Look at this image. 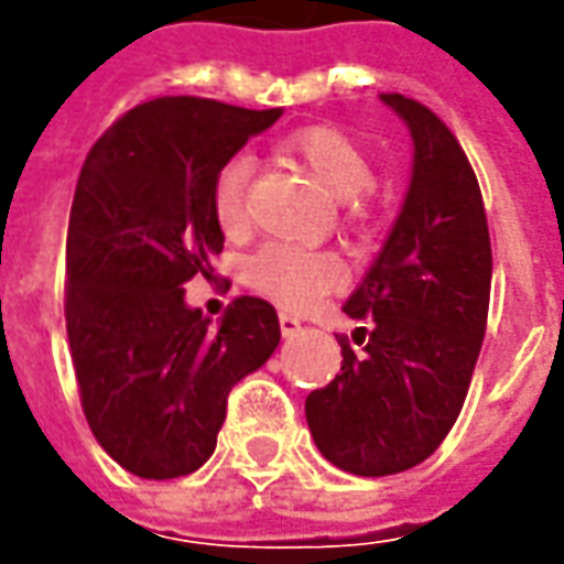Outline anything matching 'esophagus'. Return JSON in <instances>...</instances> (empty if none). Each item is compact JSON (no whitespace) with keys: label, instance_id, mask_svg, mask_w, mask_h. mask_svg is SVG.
Returning <instances> with one entry per match:
<instances>
[{"label":"esophagus","instance_id":"34e87169","mask_svg":"<svg viewBox=\"0 0 564 564\" xmlns=\"http://www.w3.org/2000/svg\"><path fill=\"white\" fill-rule=\"evenodd\" d=\"M302 329V323L293 317V314H281V332H283V338H293L295 332Z\"/></svg>","mask_w":564,"mask_h":564}]
</instances>
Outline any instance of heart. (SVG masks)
Instances as JSON below:
<instances>
[{
  "mask_svg": "<svg viewBox=\"0 0 564 564\" xmlns=\"http://www.w3.org/2000/svg\"><path fill=\"white\" fill-rule=\"evenodd\" d=\"M283 156L295 160L302 169L317 177L323 189L335 198H354L366 193L375 181V165L368 150L359 141L329 123H314L283 135L278 141ZM253 177V160L247 153H235L223 162L220 172L210 184V214L226 235H238L247 229V189ZM247 278L259 293L269 295L286 311H305L317 299L338 290L344 281L341 262L326 253H314L299 245L271 241L259 247Z\"/></svg>",
  "mask_w": 564,
  "mask_h": 564,
  "instance_id": "heart-1",
  "label": "heart"
}]
</instances>
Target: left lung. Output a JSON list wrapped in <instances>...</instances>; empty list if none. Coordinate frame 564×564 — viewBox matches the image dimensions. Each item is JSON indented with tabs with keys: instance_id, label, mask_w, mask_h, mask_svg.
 Segmentation results:
<instances>
[{
	"instance_id": "left-lung-1",
	"label": "left lung",
	"mask_w": 564,
	"mask_h": 564,
	"mask_svg": "<svg viewBox=\"0 0 564 564\" xmlns=\"http://www.w3.org/2000/svg\"><path fill=\"white\" fill-rule=\"evenodd\" d=\"M414 139V174L387 245L344 314L341 375L307 395L319 453L341 471L387 477L429 459L456 423L480 356L492 286L484 196L447 123L380 93Z\"/></svg>"
}]
</instances>
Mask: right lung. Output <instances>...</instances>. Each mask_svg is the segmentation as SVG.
Wrapping results in <instances>:
<instances>
[{
	"label": "right lung",
	"instance_id": "obj_1",
	"mask_svg": "<svg viewBox=\"0 0 564 564\" xmlns=\"http://www.w3.org/2000/svg\"><path fill=\"white\" fill-rule=\"evenodd\" d=\"M278 117L198 96L153 99L105 129L78 174L66 332L80 408L105 453L144 480L208 462L229 390L281 341L265 299L238 295L220 326L184 305V283L208 278L223 250L214 174Z\"/></svg>",
	"mask_w": 564,
	"mask_h": 564
}]
</instances>
